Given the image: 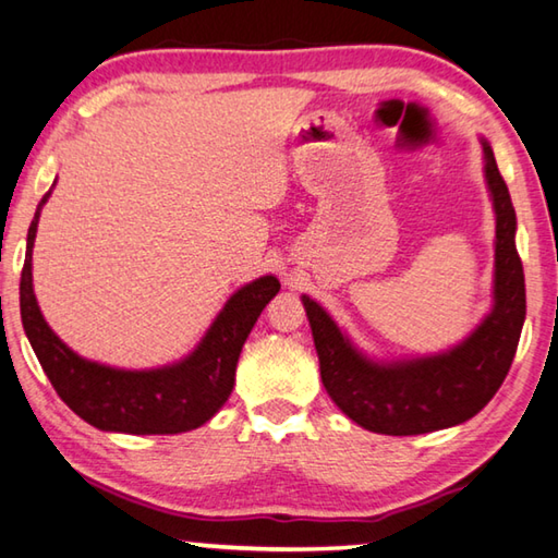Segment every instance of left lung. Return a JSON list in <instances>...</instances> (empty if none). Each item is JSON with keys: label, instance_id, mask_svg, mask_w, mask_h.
Returning a JSON list of instances; mask_svg holds the SVG:
<instances>
[{"label": "left lung", "instance_id": "left-lung-1", "mask_svg": "<svg viewBox=\"0 0 558 558\" xmlns=\"http://www.w3.org/2000/svg\"><path fill=\"white\" fill-rule=\"evenodd\" d=\"M483 149L497 216L495 307L465 342L446 354L376 364L356 352L315 300L302 295L329 399L366 430L418 436L458 426L485 409L512 366L526 315L524 270L509 189L485 140Z\"/></svg>", "mask_w": 558, "mask_h": 558}]
</instances>
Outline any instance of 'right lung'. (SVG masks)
Instances as JSON below:
<instances>
[{
    "mask_svg": "<svg viewBox=\"0 0 558 558\" xmlns=\"http://www.w3.org/2000/svg\"><path fill=\"white\" fill-rule=\"evenodd\" d=\"M49 194H44L26 235L19 307H22L24 332L56 393L75 415L100 430L172 436L204 426L231 396L243 342L263 307L278 295V278H258L235 292L202 344L184 362L153 372H125L88 362L53 335L34 298L32 248L41 206Z\"/></svg>",
    "mask_w": 558,
    "mask_h": 558,
    "instance_id": "obj_1",
    "label": "right lung"
}]
</instances>
